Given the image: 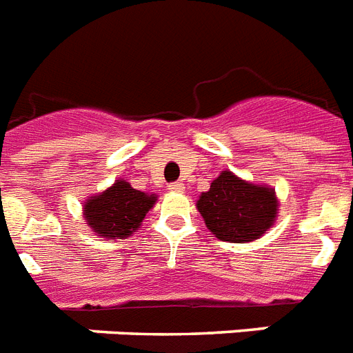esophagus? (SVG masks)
Here are the masks:
<instances>
[{"mask_svg": "<svg viewBox=\"0 0 353 353\" xmlns=\"http://www.w3.org/2000/svg\"><path fill=\"white\" fill-rule=\"evenodd\" d=\"M169 190L176 191V193H182V191H184V184H182V182H174V184L169 185Z\"/></svg>", "mask_w": 353, "mask_h": 353, "instance_id": "1", "label": "esophagus"}]
</instances>
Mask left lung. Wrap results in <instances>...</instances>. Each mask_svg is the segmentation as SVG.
Instances as JSON below:
<instances>
[{
    "instance_id": "1",
    "label": "left lung",
    "mask_w": 353,
    "mask_h": 353,
    "mask_svg": "<svg viewBox=\"0 0 353 353\" xmlns=\"http://www.w3.org/2000/svg\"><path fill=\"white\" fill-rule=\"evenodd\" d=\"M196 210L208 230L224 242L246 244L261 239L279 213L277 193L270 185L242 180L222 171L196 200Z\"/></svg>"
}]
</instances>
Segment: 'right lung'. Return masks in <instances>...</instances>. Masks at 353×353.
<instances>
[{
  "label": "right lung",
  "instance_id": "obj_1",
  "mask_svg": "<svg viewBox=\"0 0 353 353\" xmlns=\"http://www.w3.org/2000/svg\"><path fill=\"white\" fill-rule=\"evenodd\" d=\"M159 196L131 188L125 180H114L105 191L83 202V221L94 235L107 241L128 239L142 225Z\"/></svg>",
  "mask_w": 353,
  "mask_h": 353
}]
</instances>
